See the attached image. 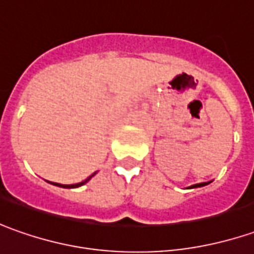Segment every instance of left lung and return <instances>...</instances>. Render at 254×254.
Segmentation results:
<instances>
[{"label":"left lung","mask_w":254,"mask_h":254,"mask_svg":"<svg viewBox=\"0 0 254 254\" xmlns=\"http://www.w3.org/2000/svg\"><path fill=\"white\" fill-rule=\"evenodd\" d=\"M208 183H201V184H195V186H191L190 188H195V187H204V186H206Z\"/></svg>","instance_id":"1"}]
</instances>
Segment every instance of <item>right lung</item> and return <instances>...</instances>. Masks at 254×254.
Instances as JSON below:
<instances>
[{"instance_id": "obj_1", "label": "right lung", "mask_w": 254, "mask_h": 254, "mask_svg": "<svg viewBox=\"0 0 254 254\" xmlns=\"http://www.w3.org/2000/svg\"><path fill=\"white\" fill-rule=\"evenodd\" d=\"M92 176H95V173H94V174H91V176H90L88 179H85V180H84V181H81V183H77V184H71V186H64V184H57V183H53V184H55V186H57V187H63V188H77V187H81V186H83V184H85L87 181H90V179H91Z\"/></svg>"}]
</instances>
